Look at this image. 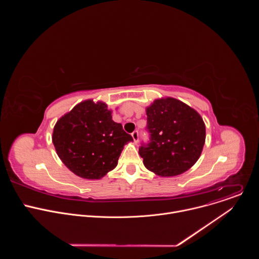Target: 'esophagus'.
Wrapping results in <instances>:
<instances>
[{"instance_id":"obj_1","label":"esophagus","mask_w":259,"mask_h":259,"mask_svg":"<svg viewBox=\"0 0 259 259\" xmlns=\"http://www.w3.org/2000/svg\"><path fill=\"white\" fill-rule=\"evenodd\" d=\"M131 135H132V137H133V139H134V142H138V139H139V136H138V131H137V130L133 131Z\"/></svg>"}]
</instances>
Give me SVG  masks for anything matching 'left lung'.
Returning <instances> with one entry per match:
<instances>
[{"instance_id":"obj_1","label":"left lung","mask_w":259,"mask_h":259,"mask_svg":"<svg viewBox=\"0 0 259 259\" xmlns=\"http://www.w3.org/2000/svg\"><path fill=\"white\" fill-rule=\"evenodd\" d=\"M146 116L150 139L139 146L144 166L165 177L189 170L200 158L205 143L201 116L174 98L156 100L146 108Z\"/></svg>"}]
</instances>
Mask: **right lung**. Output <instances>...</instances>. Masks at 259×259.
I'll return each instance as SVG.
<instances>
[{
    "label": "right lung",
    "instance_id": "1",
    "mask_svg": "<svg viewBox=\"0 0 259 259\" xmlns=\"http://www.w3.org/2000/svg\"><path fill=\"white\" fill-rule=\"evenodd\" d=\"M110 114L105 103L87 100L57 121L52 136L55 150L78 176L101 178L117 166L124 145L133 140Z\"/></svg>",
    "mask_w": 259,
    "mask_h": 259
}]
</instances>
